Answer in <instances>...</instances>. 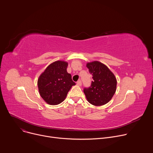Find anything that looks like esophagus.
Instances as JSON below:
<instances>
[{
	"mask_svg": "<svg viewBox=\"0 0 153 153\" xmlns=\"http://www.w3.org/2000/svg\"><path fill=\"white\" fill-rule=\"evenodd\" d=\"M77 85H79V86L82 85V81H81L80 80H79L77 82Z\"/></svg>",
	"mask_w": 153,
	"mask_h": 153,
	"instance_id": "obj_1",
	"label": "esophagus"
}]
</instances>
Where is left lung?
<instances>
[{
  "instance_id": "8db88e82",
  "label": "left lung",
  "mask_w": 153,
  "mask_h": 153,
  "mask_svg": "<svg viewBox=\"0 0 153 153\" xmlns=\"http://www.w3.org/2000/svg\"><path fill=\"white\" fill-rule=\"evenodd\" d=\"M87 67L93 79L90 87L84 89L87 101L96 106L107 104L116 91V77L110 69L101 62L94 61L88 63Z\"/></svg>"
}]
</instances>
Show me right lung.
<instances>
[{"mask_svg": "<svg viewBox=\"0 0 153 153\" xmlns=\"http://www.w3.org/2000/svg\"><path fill=\"white\" fill-rule=\"evenodd\" d=\"M68 63L57 61L49 65L38 80L40 96L48 104L57 105L64 101L71 87L76 85L67 73Z\"/></svg>", "mask_w": 153, "mask_h": 153, "instance_id": "1", "label": "right lung"}]
</instances>
